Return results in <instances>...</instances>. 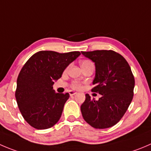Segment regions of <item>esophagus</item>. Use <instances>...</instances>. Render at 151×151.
<instances>
[{
  "label": "esophagus",
  "instance_id": "esophagus-1",
  "mask_svg": "<svg viewBox=\"0 0 151 151\" xmlns=\"http://www.w3.org/2000/svg\"><path fill=\"white\" fill-rule=\"evenodd\" d=\"M68 93H69L70 96H74V95H75L76 93H77V92L73 91H69V92H68Z\"/></svg>",
  "mask_w": 151,
  "mask_h": 151
}]
</instances>
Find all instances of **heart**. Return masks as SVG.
<instances>
[{
    "mask_svg": "<svg viewBox=\"0 0 151 151\" xmlns=\"http://www.w3.org/2000/svg\"><path fill=\"white\" fill-rule=\"evenodd\" d=\"M91 65H93V63H92L90 60H85L81 61V63H80V65H81L82 68ZM71 87L74 89H79L81 88V83L78 81H74L73 82L72 84H71Z\"/></svg>",
    "mask_w": 151,
    "mask_h": 151,
    "instance_id": "b5f03b06",
    "label": "heart"
}]
</instances>
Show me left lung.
<instances>
[{"label": "left lung", "mask_w": 151, "mask_h": 151, "mask_svg": "<svg viewBox=\"0 0 151 151\" xmlns=\"http://www.w3.org/2000/svg\"><path fill=\"white\" fill-rule=\"evenodd\" d=\"M81 53L94 63L95 87L92 91L102 95L95 100L86 93L80 107L83 119L94 128L114 126L122 119L133 99L135 80L131 67L122 55L112 50Z\"/></svg>", "instance_id": "8db88e82"}]
</instances>
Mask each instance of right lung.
Segmentation results:
<instances>
[{
    "label": "right lung",
    "instance_id": "1",
    "mask_svg": "<svg viewBox=\"0 0 151 151\" xmlns=\"http://www.w3.org/2000/svg\"><path fill=\"white\" fill-rule=\"evenodd\" d=\"M80 55V52L40 51L23 65L17 80L15 98L22 116L31 126L47 129L59 121L69 93H57L53 85Z\"/></svg>",
    "mask_w": 151,
    "mask_h": 151
}]
</instances>
